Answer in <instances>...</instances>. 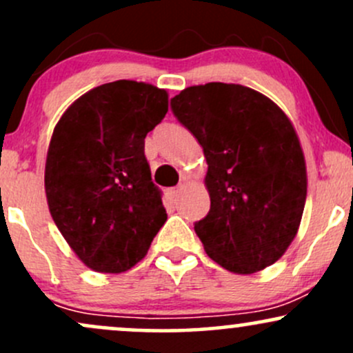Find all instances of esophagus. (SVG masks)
<instances>
[{
    "label": "esophagus",
    "mask_w": 353,
    "mask_h": 353,
    "mask_svg": "<svg viewBox=\"0 0 353 353\" xmlns=\"http://www.w3.org/2000/svg\"><path fill=\"white\" fill-rule=\"evenodd\" d=\"M181 190H182V188H174V189L169 190V197H171V201H172V202H176L177 199H179Z\"/></svg>",
    "instance_id": "obj_1"
}]
</instances>
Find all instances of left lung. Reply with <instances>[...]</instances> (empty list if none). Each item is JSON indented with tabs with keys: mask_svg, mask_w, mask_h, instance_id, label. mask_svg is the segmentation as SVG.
Returning a JSON list of instances; mask_svg holds the SVG:
<instances>
[{
	"mask_svg": "<svg viewBox=\"0 0 353 353\" xmlns=\"http://www.w3.org/2000/svg\"><path fill=\"white\" fill-rule=\"evenodd\" d=\"M171 108L208 161L210 210L194 224L205 252L234 274L272 265L297 236L307 197L305 157L290 119L241 84L185 88Z\"/></svg>",
	"mask_w": 353,
	"mask_h": 353,
	"instance_id": "1",
	"label": "left lung"
}]
</instances>
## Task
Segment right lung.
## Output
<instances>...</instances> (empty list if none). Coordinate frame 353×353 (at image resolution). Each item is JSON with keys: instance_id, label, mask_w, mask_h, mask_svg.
I'll list each match as a JSON object with an SVG mask.
<instances>
[{"instance_id": "add662e5", "label": "right lung", "mask_w": 353, "mask_h": 353, "mask_svg": "<svg viewBox=\"0 0 353 353\" xmlns=\"http://www.w3.org/2000/svg\"><path fill=\"white\" fill-rule=\"evenodd\" d=\"M165 89L119 79L78 98L52 131L44 168L48 208L84 265L121 274L143 261L168 214L144 156L164 119Z\"/></svg>"}]
</instances>
